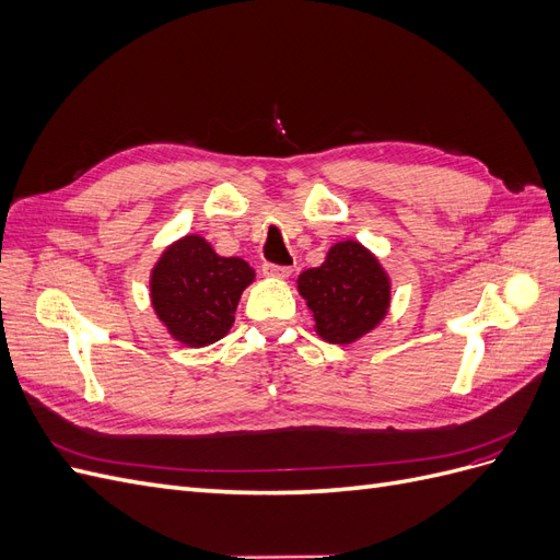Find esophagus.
<instances>
[{
    "mask_svg": "<svg viewBox=\"0 0 560 560\" xmlns=\"http://www.w3.org/2000/svg\"><path fill=\"white\" fill-rule=\"evenodd\" d=\"M261 270H264V276H268V278H287L292 273V266H276V264H264L261 266Z\"/></svg>",
    "mask_w": 560,
    "mask_h": 560,
    "instance_id": "34e87169",
    "label": "esophagus"
}]
</instances>
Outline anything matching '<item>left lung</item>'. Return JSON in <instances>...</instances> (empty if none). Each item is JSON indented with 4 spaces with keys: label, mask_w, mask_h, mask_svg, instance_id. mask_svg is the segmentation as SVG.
Segmentation results:
<instances>
[{
    "label": "left lung",
    "mask_w": 560,
    "mask_h": 560,
    "mask_svg": "<svg viewBox=\"0 0 560 560\" xmlns=\"http://www.w3.org/2000/svg\"><path fill=\"white\" fill-rule=\"evenodd\" d=\"M296 287L313 313L317 336L341 346L376 329L393 299L385 268L358 241L336 243L325 264L303 270Z\"/></svg>",
    "instance_id": "1"
}]
</instances>
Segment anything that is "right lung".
Wrapping results in <instances>:
<instances>
[{
  "mask_svg": "<svg viewBox=\"0 0 560 560\" xmlns=\"http://www.w3.org/2000/svg\"><path fill=\"white\" fill-rule=\"evenodd\" d=\"M254 268L241 257H219L202 235H184L167 245L151 268V306L175 341L202 348L233 327Z\"/></svg>",
  "mask_w": 560,
  "mask_h": 560,
  "instance_id": "right-lung-1",
  "label": "right lung"
}]
</instances>
